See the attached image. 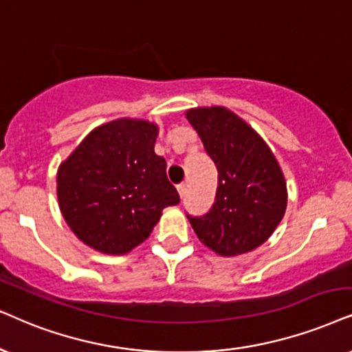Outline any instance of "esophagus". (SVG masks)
<instances>
[{"mask_svg": "<svg viewBox=\"0 0 352 352\" xmlns=\"http://www.w3.org/2000/svg\"><path fill=\"white\" fill-rule=\"evenodd\" d=\"M177 191H179L180 198H184V197H185V193H186V185H185V184L177 185Z\"/></svg>", "mask_w": 352, "mask_h": 352, "instance_id": "esophagus-1", "label": "esophagus"}]
</instances>
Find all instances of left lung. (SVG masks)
<instances>
[{
  "label": "left lung",
  "instance_id": "8db88e82",
  "mask_svg": "<svg viewBox=\"0 0 352 352\" xmlns=\"http://www.w3.org/2000/svg\"><path fill=\"white\" fill-rule=\"evenodd\" d=\"M217 168L216 201L188 216L198 239L221 256L255 250L270 239L287 206L283 170L263 138L226 107L185 113Z\"/></svg>",
  "mask_w": 352,
  "mask_h": 352
}]
</instances>
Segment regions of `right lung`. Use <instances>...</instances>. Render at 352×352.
Masks as SVG:
<instances>
[{
	"instance_id": "add662e5",
	"label": "right lung",
	"mask_w": 352,
	"mask_h": 352,
	"mask_svg": "<svg viewBox=\"0 0 352 352\" xmlns=\"http://www.w3.org/2000/svg\"><path fill=\"white\" fill-rule=\"evenodd\" d=\"M157 133L146 120H113L89 133L58 167L61 214L86 245L128 253L149 237L164 208L180 203L166 159L154 153Z\"/></svg>"
}]
</instances>
